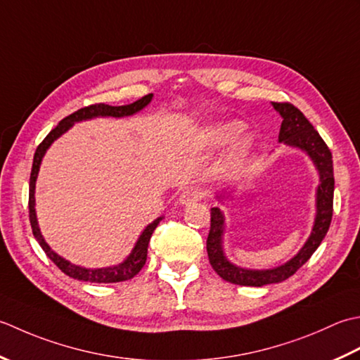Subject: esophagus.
<instances>
[{"label": "esophagus", "mask_w": 360, "mask_h": 360, "mask_svg": "<svg viewBox=\"0 0 360 360\" xmlns=\"http://www.w3.org/2000/svg\"><path fill=\"white\" fill-rule=\"evenodd\" d=\"M203 197V191L199 186H189L185 191H183L179 202L181 205H188V203H194L199 202Z\"/></svg>", "instance_id": "1"}]
</instances>
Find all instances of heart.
<instances>
[{"label":"heart","instance_id":"heart-1","mask_svg":"<svg viewBox=\"0 0 360 360\" xmlns=\"http://www.w3.org/2000/svg\"><path fill=\"white\" fill-rule=\"evenodd\" d=\"M240 129L242 126L236 121L214 122L205 127L203 139L205 143L211 146V148H217V146L229 143L230 139L239 134ZM250 148H252V139L247 135H239L231 141L229 150L225 152L224 165L226 167H230V169H236V167L242 166L244 165V161L247 160L248 153H250Z\"/></svg>","mask_w":360,"mask_h":360}]
</instances>
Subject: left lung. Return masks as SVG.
<instances>
[{
	"label": "left lung",
	"mask_w": 360,
	"mask_h": 360,
	"mask_svg": "<svg viewBox=\"0 0 360 360\" xmlns=\"http://www.w3.org/2000/svg\"><path fill=\"white\" fill-rule=\"evenodd\" d=\"M274 108L283 118L278 141L289 148H295L304 152L319 174V186L315 189V217L309 238L304 245L293 255L289 261L272 269H245L233 264L226 258L224 250L225 216L221 208H211V229L207 239V252L211 267L222 280L239 284L262 288L267 284H275L288 280L317 250L321 240L326 236L333 219V199H334V169L333 155L328 149L319 131L306 120V116L288 102H272ZM236 193V185L224 188L216 193V199L225 203L233 199Z\"/></svg>",
	"instance_id": "obj_1"
}]
</instances>
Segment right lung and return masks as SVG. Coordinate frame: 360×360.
<instances>
[{"label":"right lung","mask_w":360,"mask_h":360,"mask_svg":"<svg viewBox=\"0 0 360 360\" xmlns=\"http://www.w3.org/2000/svg\"><path fill=\"white\" fill-rule=\"evenodd\" d=\"M152 98H153V94L150 93V94H148V96L138 99L136 102H134V104H129V105L113 107V105H107V104H94L90 107L80 108V110H77V112L67 116V118H63L60 122H58V126L49 131L48 136L43 139L41 144L35 150L32 171H31V180H29V221H31L34 238L39 240L40 247L43 248V252L48 255V258L53 261L65 275L75 278V280L88 281V283H120V281L131 280V278H134L146 264V258H148V247H149V240L152 238V233L157 229L158 224L163 221V216L157 217L155 221L146 226L143 233L139 234V238L135 242L134 248H131V252L122 262L116 264V266L101 267V269L76 266V264H72L71 261L65 259L63 256L57 255L53 248L48 245V242L45 240V238H43V234L40 231L39 221H37L35 183H37V177H39V171H40V165L43 161V157H45L46 150L51 148V144H53L56 139L60 138L63 134H67V131L72 126H75L76 122L94 120V118H124V116H131L138 112H141L144 107H148L150 104Z\"/></svg>","instance_id":"add662e5"}]
</instances>
